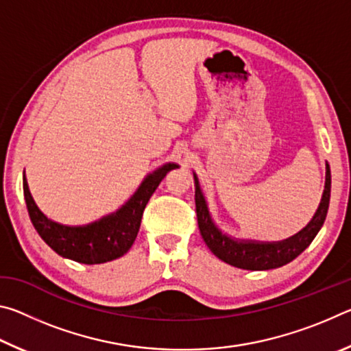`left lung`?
<instances>
[{"instance_id":"1","label":"left lung","mask_w":351,"mask_h":351,"mask_svg":"<svg viewBox=\"0 0 351 351\" xmlns=\"http://www.w3.org/2000/svg\"><path fill=\"white\" fill-rule=\"evenodd\" d=\"M195 184H197V190H195V204H197L198 228L207 247H209L219 260L235 266V268L249 271H265L280 268V266L289 263V261H293L297 255H300L311 245L314 237L317 235L320 228H322L326 212H328L331 193V171L330 165H326L325 190L322 195V201H320L319 209L316 212V215L313 217L310 224H308L304 230H300L299 234L278 243L235 241L219 232L215 228V224L212 223L204 197L198 186L197 176H195Z\"/></svg>"}]
</instances>
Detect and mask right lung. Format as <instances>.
<instances>
[{"label":"right lung","instance_id":"1","mask_svg":"<svg viewBox=\"0 0 351 351\" xmlns=\"http://www.w3.org/2000/svg\"><path fill=\"white\" fill-rule=\"evenodd\" d=\"M176 164H165L153 171L141 184L132 199L112 215H108L88 226L71 228L47 219L34 203L29 192L26 178L23 176V192L29 212V218L35 230L51 249L64 258L85 265H97L122 257L138 237L141 218L148 199L158 189L165 175L176 169Z\"/></svg>","mask_w":351,"mask_h":351}]
</instances>
